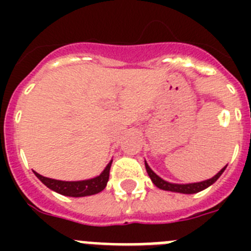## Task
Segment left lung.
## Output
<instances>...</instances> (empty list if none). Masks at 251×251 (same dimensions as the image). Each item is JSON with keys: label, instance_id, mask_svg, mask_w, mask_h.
<instances>
[{"label": "left lung", "instance_id": "left-lung-1", "mask_svg": "<svg viewBox=\"0 0 251 251\" xmlns=\"http://www.w3.org/2000/svg\"><path fill=\"white\" fill-rule=\"evenodd\" d=\"M226 167H224L223 170L219 172L217 175H215L212 178L206 179V181H202V182H196V183H187V185H177V183H170L165 179H162L161 177L157 176L154 172L150 168V166L146 163V170H147L148 176L151 177L152 182L157 186L161 190H165V191H172V192H179V194H196V192H200L205 188H207L208 186H211L212 183L216 182L217 178L223 175V172L225 171Z\"/></svg>", "mask_w": 251, "mask_h": 251}]
</instances>
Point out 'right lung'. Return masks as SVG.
Segmentation results:
<instances>
[{
  "mask_svg": "<svg viewBox=\"0 0 251 251\" xmlns=\"http://www.w3.org/2000/svg\"><path fill=\"white\" fill-rule=\"evenodd\" d=\"M112 162L108 163L105 170L99 175L98 177L92 179H85V181H75V182H69V181H59V179H52L44 177L35 172L37 178L41 181L45 186L51 188L52 191L57 192L64 196H72V197H83L95 195L98 192L103 191L105 188L106 182L109 179V171Z\"/></svg>",
  "mask_w": 251,
  "mask_h": 251,
  "instance_id": "obj_1",
  "label": "right lung"
}]
</instances>
